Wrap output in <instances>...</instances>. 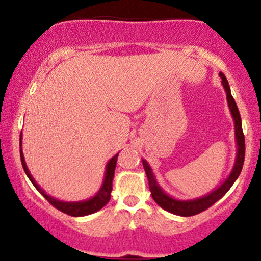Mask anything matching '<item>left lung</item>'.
I'll list each match as a JSON object with an SVG mask.
<instances>
[{"label": "left lung", "mask_w": 261, "mask_h": 261, "mask_svg": "<svg viewBox=\"0 0 261 261\" xmlns=\"http://www.w3.org/2000/svg\"><path fill=\"white\" fill-rule=\"evenodd\" d=\"M220 77L222 79V85L224 87V91L227 93V101H228V107L230 113H232L233 120H234V130H236V139H237V158L234 167H233L232 172L228 178L224 180V182L221 185L220 188L216 189L212 193L207 194L206 196L199 197V199L194 200H187V201H182V200H175L172 196L167 195L163 190H162L160 185H158L157 180L154 179L153 173H152L151 167L148 166V163L145 160H142L143 168H145L146 174H147L148 179V185H149V191H151V195L153 197V200L162 208H164L166 211L170 212V214L178 215V216H194V215L200 214V212L205 211L208 207H211L215 202H217L221 197H223L227 194V191L229 190L230 187L234 184L239 174H241L242 168H243L244 163V155H245V141H244V134L243 128H242V119L241 114H239L238 107H237L234 98L230 94V88L228 85V81H227L226 76L222 72H220Z\"/></svg>", "instance_id": "left-lung-1"}]
</instances>
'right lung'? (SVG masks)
Instances as JSON below:
<instances>
[{
	"label": "right lung",
	"mask_w": 261,
	"mask_h": 261,
	"mask_svg": "<svg viewBox=\"0 0 261 261\" xmlns=\"http://www.w3.org/2000/svg\"><path fill=\"white\" fill-rule=\"evenodd\" d=\"M19 145L22 146V136L19 139ZM118 154H115L114 157L108 162L107 164V170H106V176H104V181L103 185H101L100 190L98 191V194L95 196H93L92 199L86 200V201H80V202H65V201H60V200L54 199V197L49 196L47 194H45V191L41 189L39 185L37 184V181L33 179V176L29 173L28 168H27V164L24 161V157H23V152L22 148H20V161H22V166L23 169H24L27 176L29 178V180L33 182L37 190L39 193L43 195L45 199L47 200L55 208L60 210L64 214L70 215V216L73 217H80V216H87V215L94 214V212L99 211L101 207L107 205L110 200V194H112V189H113V178H114V172H115V167H116V161H118Z\"/></svg>",
	"instance_id": "obj_1"
}]
</instances>
